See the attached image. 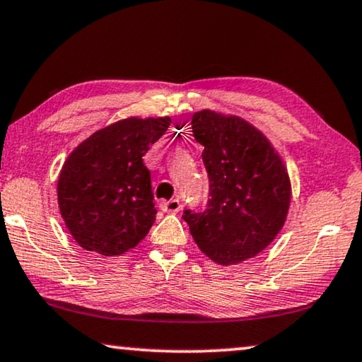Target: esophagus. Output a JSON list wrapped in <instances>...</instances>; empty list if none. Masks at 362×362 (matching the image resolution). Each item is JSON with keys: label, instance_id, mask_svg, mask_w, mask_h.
<instances>
[{"label": "esophagus", "instance_id": "34e87169", "mask_svg": "<svg viewBox=\"0 0 362 362\" xmlns=\"http://www.w3.org/2000/svg\"><path fill=\"white\" fill-rule=\"evenodd\" d=\"M160 210L165 213H177L180 210V202L177 198H172V200H164L160 202Z\"/></svg>", "mask_w": 362, "mask_h": 362}]
</instances>
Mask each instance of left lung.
I'll return each mask as SVG.
<instances>
[{
	"label": "left lung",
	"instance_id": "obj_1",
	"mask_svg": "<svg viewBox=\"0 0 362 362\" xmlns=\"http://www.w3.org/2000/svg\"><path fill=\"white\" fill-rule=\"evenodd\" d=\"M210 200L202 213L183 211L193 241L211 261L231 266L271 244L287 220L288 172L271 141L234 115L202 110L192 116Z\"/></svg>",
	"mask_w": 362,
	"mask_h": 362
}]
</instances>
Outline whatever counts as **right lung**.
<instances>
[{"instance_id": "add662e5", "label": "right lung", "mask_w": 362, "mask_h": 362, "mask_svg": "<svg viewBox=\"0 0 362 362\" xmlns=\"http://www.w3.org/2000/svg\"><path fill=\"white\" fill-rule=\"evenodd\" d=\"M170 123V116H131L93 132L70 152L57 182L59 210L85 251L121 256L149 233L157 211L142 156Z\"/></svg>"}]
</instances>
